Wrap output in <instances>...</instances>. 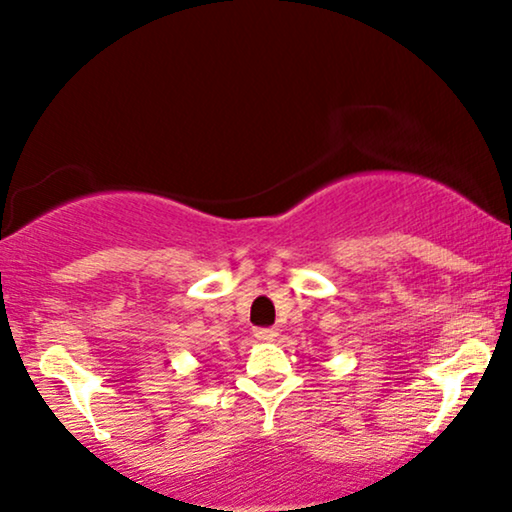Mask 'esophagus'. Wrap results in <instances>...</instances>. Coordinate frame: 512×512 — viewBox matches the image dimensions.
Segmentation results:
<instances>
[{"instance_id":"34e87169","label":"esophagus","mask_w":512,"mask_h":512,"mask_svg":"<svg viewBox=\"0 0 512 512\" xmlns=\"http://www.w3.org/2000/svg\"><path fill=\"white\" fill-rule=\"evenodd\" d=\"M255 337L260 339V342H274V339L278 337V332H276V327H257Z\"/></svg>"}]
</instances>
